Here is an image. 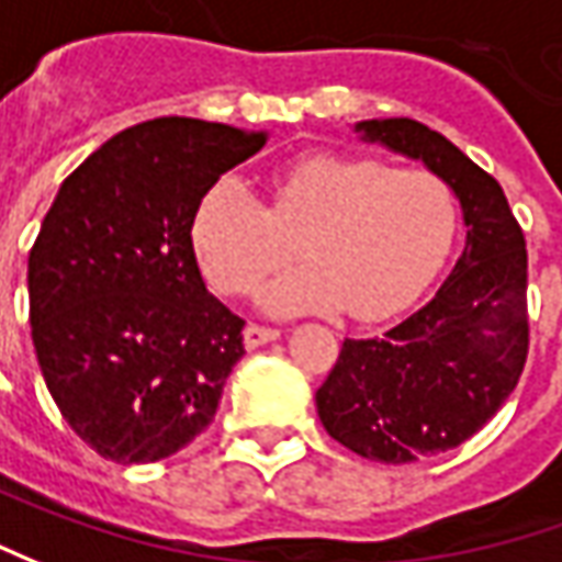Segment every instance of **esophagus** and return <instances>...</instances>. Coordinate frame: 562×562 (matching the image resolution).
Wrapping results in <instances>:
<instances>
[{
	"label": "esophagus",
	"instance_id": "esophagus-1",
	"mask_svg": "<svg viewBox=\"0 0 562 562\" xmlns=\"http://www.w3.org/2000/svg\"><path fill=\"white\" fill-rule=\"evenodd\" d=\"M280 339V329H270V326H258V323H248L245 326V348H261L267 341Z\"/></svg>",
	"mask_w": 562,
	"mask_h": 562
}]
</instances>
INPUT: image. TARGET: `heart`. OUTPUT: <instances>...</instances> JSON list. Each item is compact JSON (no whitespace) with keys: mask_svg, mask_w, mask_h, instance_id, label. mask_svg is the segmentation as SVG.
<instances>
[{"mask_svg":"<svg viewBox=\"0 0 562 562\" xmlns=\"http://www.w3.org/2000/svg\"><path fill=\"white\" fill-rule=\"evenodd\" d=\"M304 263L263 292L273 314L345 307L379 319L404 307L445 263L457 229L451 186L423 167L367 155H307L270 183V207L223 177L192 214V251L221 295H251L292 251Z\"/></svg>","mask_w":562,"mask_h":562,"instance_id":"obj_1","label":"heart"}]
</instances>
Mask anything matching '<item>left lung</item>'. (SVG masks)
Listing matches in <instances>:
<instances>
[{
  "instance_id": "left-lung-1",
  "label": "left lung",
  "mask_w": 562,
  "mask_h": 562,
  "mask_svg": "<svg viewBox=\"0 0 562 562\" xmlns=\"http://www.w3.org/2000/svg\"><path fill=\"white\" fill-rule=\"evenodd\" d=\"M363 143L423 161L451 186L467 245L429 304L376 339H345L317 389L323 429L379 463H414L475 436L529 355L526 239L501 183L411 117L360 121Z\"/></svg>"
}]
</instances>
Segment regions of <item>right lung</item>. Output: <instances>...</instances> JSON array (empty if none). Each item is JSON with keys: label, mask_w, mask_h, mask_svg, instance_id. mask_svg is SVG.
Masks as SVG:
<instances>
[{"label": "right lung", "mask_w": 562, "mask_h": 562, "mask_svg": "<svg viewBox=\"0 0 562 562\" xmlns=\"http://www.w3.org/2000/svg\"><path fill=\"white\" fill-rule=\"evenodd\" d=\"M263 143L195 117L130 126L70 173L40 226L36 360L65 423L105 460H165L214 423L245 319L207 292L192 214Z\"/></svg>", "instance_id": "1"}]
</instances>
